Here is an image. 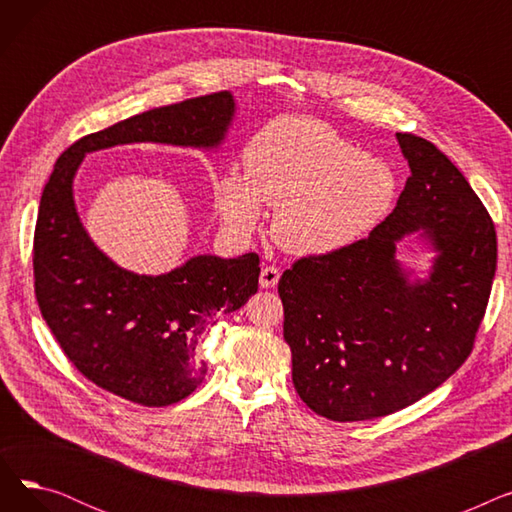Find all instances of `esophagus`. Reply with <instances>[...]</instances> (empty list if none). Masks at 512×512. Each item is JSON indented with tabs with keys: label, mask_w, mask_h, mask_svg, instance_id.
I'll return each mask as SVG.
<instances>
[{
	"label": "esophagus",
	"mask_w": 512,
	"mask_h": 512,
	"mask_svg": "<svg viewBox=\"0 0 512 512\" xmlns=\"http://www.w3.org/2000/svg\"><path fill=\"white\" fill-rule=\"evenodd\" d=\"M278 280H280V270L274 265L263 267L261 274H259V286L261 288H272V286L278 284Z\"/></svg>",
	"instance_id": "obj_1"
}]
</instances>
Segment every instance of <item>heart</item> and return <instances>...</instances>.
I'll return each mask as SVG.
<instances>
[{"label": "heart", "mask_w": 512, "mask_h": 512, "mask_svg": "<svg viewBox=\"0 0 512 512\" xmlns=\"http://www.w3.org/2000/svg\"><path fill=\"white\" fill-rule=\"evenodd\" d=\"M247 174L215 182V207L234 234H251L263 205L276 209L272 232L297 255L342 251L365 238L392 207L398 178L386 159L359 153L313 118L284 116L255 132Z\"/></svg>", "instance_id": "obj_1"}]
</instances>
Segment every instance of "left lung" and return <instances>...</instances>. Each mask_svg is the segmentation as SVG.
<instances>
[{
    "label": "left lung",
    "mask_w": 512,
    "mask_h": 512,
    "mask_svg": "<svg viewBox=\"0 0 512 512\" xmlns=\"http://www.w3.org/2000/svg\"><path fill=\"white\" fill-rule=\"evenodd\" d=\"M411 176L394 211L342 251L280 278L292 384L332 421H365L434 392L473 351L496 274V230L467 178L434 145L396 132ZM423 229L437 251L411 283L395 242Z\"/></svg>",
    "instance_id": "obj_1"
}]
</instances>
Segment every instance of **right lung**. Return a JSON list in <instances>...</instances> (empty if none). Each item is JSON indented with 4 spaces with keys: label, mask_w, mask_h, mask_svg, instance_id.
Here are the masks:
<instances>
[{
    "label": "right lung",
    "mask_w": 512,
    "mask_h": 512,
    "mask_svg": "<svg viewBox=\"0 0 512 512\" xmlns=\"http://www.w3.org/2000/svg\"><path fill=\"white\" fill-rule=\"evenodd\" d=\"M230 91L155 107L87 134L56 161L43 188L33 245L43 319L72 365L99 388L143 407H168L203 382L201 336L257 292L259 255H197L161 276L122 270L76 213L72 182L87 153L128 145L220 147L234 118Z\"/></svg>",
    "instance_id": "obj_1"
}]
</instances>
